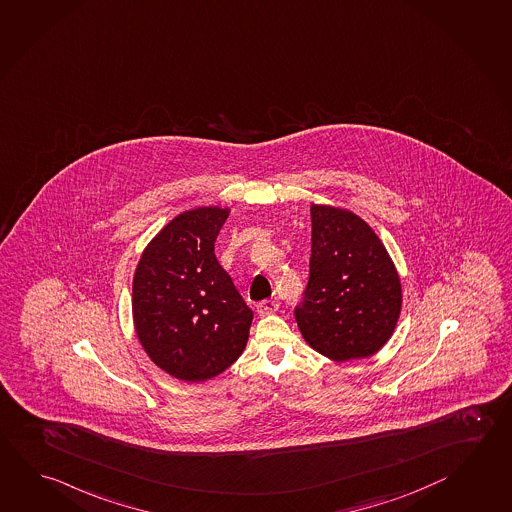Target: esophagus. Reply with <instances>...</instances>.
I'll return each instance as SVG.
<instances>
[{
  "mask_svg": "<svg viewBox=\"0 0 512 512\" xmlns=\"http://www.w3.org/2000/svg\"><path fill=\"white\" fill-rule=\"evenodd\" d=\"M278 308V301H274V299H265V301H261L260 305H258V314H260V316H272V314H276V312H278Z\"/></svg>",
  "mask_w": 512,
  "mask_h": 512,
  "instance_id": "34e87169",
  "label": "esophagus"
}]
</instances>
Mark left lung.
<instances>
[{
  "label": "left lung",
  "instance_id": "8db88e82",
  "mask_svg": "<svg viewBox=\"0 0 512 512\" xmlns=\"http://www.w3.org/2000/svg\"><path fill=\"white\" fill-rule=\"evenodd\" d=\"M310 218V278L305 301L296 308L299 332L310 348L335 363L372 357L399 321V270L359 214L312 204Z\"/></svg>",
  "mask_w": 512,
  "mask_h": 512
}]
</instances>
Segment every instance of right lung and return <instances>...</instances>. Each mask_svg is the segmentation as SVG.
Returning a JSON list of instances; mask_svg holds the SVG:
<instances>
[{
    "label": "right lung",
    "instance_id": "add662e5",
    "mask_svg": "<svg viewBox=\"0 0 512 512\" xmlns=\"http://www.w3.org/2000/svg\"><path fill=\"white\" fill-rule=\"evenodd\" d=\"M231 213L202 205L175 216L140 254L131 314L140 346L178 381L204 382L243 354L252 310L214 256Z\"/></svg>",
    "mask_w": 512,
    "mask_h": 512
}]
</instances>
